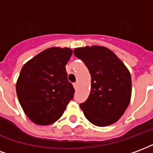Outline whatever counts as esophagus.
Listing matches in <instances>:
<instances>
[{
    "instance_id": "34e87169",
    "label": "esophagus",
    "mask_w": 153,
    "mask_h": 153,
    "mask_svg": "<svg viewBox=\"0 0 153 153\" xmlns=\"http://www.w3.org/2000/svg\"><path fill=\"white\" fill-rule=\"evenodd\" d=\"M74 89H77V88H78V83H74Z\"/></svg>"
}]
</instances>
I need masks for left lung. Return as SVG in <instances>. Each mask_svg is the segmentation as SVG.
<instances>
[{
    "instance_id": "8db88e82",
    "label": "left lung",
    "mask_w": 153,
    "mask_h": 153,
    "mask_svg": "<svg viewBox=\"0 0 153 153\" xmlns=\"http://www.w3.org/2000/svg\"><path fill=\"white\" fill-rule=\"evenodd\" d=\"M75 56L91 74V91L80 108L92 124L103 127L115 123L127 109L132 92L131 75L112 51L101 46L78 47Z\"/></svg>"
}]
</instances>
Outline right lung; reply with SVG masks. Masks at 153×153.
Here are the masks:
<instances>
[{"label": "right lung", "mask_w": 153, "mask_h": 153, "mask_svg": "<svg viewBox=\"0 0 153 153\" xmlns=\"http://www.w3.org/2000/svg\"><path fill=\"white\" fill-rule=\"evenodd\" d=\"M72 53L68 47L47 48L22 68L16 93L25 113L35 124L56 122L73 99L74 88L65 70Z\"/></svg>", "instance_id": "add662e5"}]
</instances>
